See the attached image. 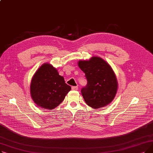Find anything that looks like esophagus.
<instances>
[{
    "label": "esophagus",
    "instance_id": "34e87169",
    "mask_svg": "<svg viewBox=\"0 0 153 153\" xmlns=\"http://www.w3.org/2000/svg\"><path fill=\"white\" fill-rule=\"evenodd\" d=\"M71 88H72V90H74V91H77L78 90V87L77 86H72Z\"/></svg>",
    "mask_w": 153,
    "mask_h": 153
}]
</instances>
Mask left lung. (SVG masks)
I'll return each instance as SVG.
<instances>
[{
    "label": "left lung",
    "instance_id": "1",
    "mask_svg": "<svg viewBox=\"0 0 153 153\" xmlns=\"http://www.w3.org/2000/svg\"><path fill=\"white\" fill-rule=\"evenodd\" d=\"M78 66L84 72L87 81L81 93L85 103L97 109L108 105L115 97L118 82L113 69L99 57L79 61Z\"/></svg>",
    "mask_w": 153,
    "mask_h": 153
}]
</instances>
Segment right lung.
I'll use <instances>...</instances> for the list:
<instances>
[{
  "label": "right lung",
  "instance_id": "add662e5",
  "mask_svg": "<svg viewBox=\"0 0 153 153\" xmlns=\"http://www.w3.org/2000/svg\"><path fill=\"white\" fill-rule=\"evenodd\" d=\"M71 87L49 63L43 64L32 77L31 97L38 107L52 110L64 100Z\"/></svg>",
  "mask_w": 153,
  "mask_h": 153
}]
</instances>
